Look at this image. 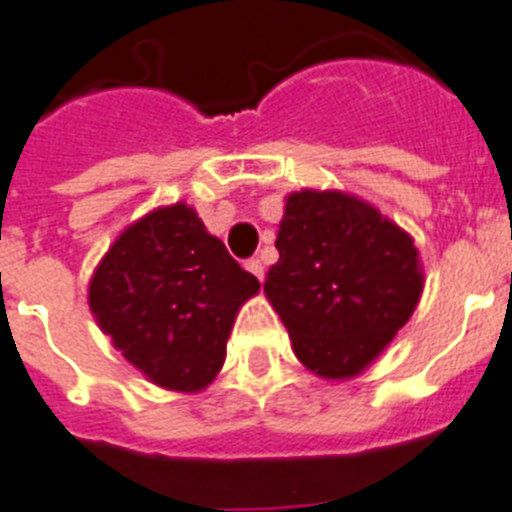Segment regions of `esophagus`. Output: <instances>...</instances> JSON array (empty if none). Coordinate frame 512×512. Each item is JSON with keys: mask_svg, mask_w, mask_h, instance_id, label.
I'll use <instances>...</instances> for the list:
<instances>
[{"mask_svg": "<svg viewBox=\"0 0 512 512\" xmlns=\"http://www.w3.org/2000/svg\"><path fill=\"white\" fill-rule=\"evenodd\" d=\"M244 268L249 270V273H252V276L257 278V281H263V263H260V260H257V257H249V260H244Z\"/></svg>", "mask_w": 512, "mask_h": 512, "instance_id": "34e87169", "label": "esophagus"}]
</instances>
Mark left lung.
<instances>
[{
  "label": "left lung",
  "instance_id": "1",
  "mask_svg": "<svg viewBox=\"0 0 512 512\" xmlns=\"http://www.w3.org/2000/svg\"><path fill=\"white\" fill-rule=\"evenodd\" d=\"M265 294L299 362L328 380L359 375L422 296L414 239L343 192H294Z\"/></svg>",
  "mask_w": 512,
  "mask_h": 512
}]
</instances>
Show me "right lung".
Returning a JSON list of instances; mask_svg holds the SVG:
<instances>
[{
    "instance_id": "obj_1",
    "label": "right lung",
    "mask_w": 512,
    "mask_h": 512,
    "mask_svg": "<svg viewBox=\"0 0 512 512\" xmlns=\"http://www.w3.org/2000/svg\"><path fill=\"white\" fill-rule=\"evenodd\" d=\"M257 289L195 210L176 203L119 236L88 302L127 362L161 388L195 393L218 375L236 309Z\"/></svg>"
}]
</instances>
